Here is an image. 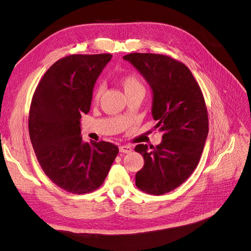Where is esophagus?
<instances>
[{
    "label": "esophagus",
    "mask_w": 251,
    "mask_h": 251,
    "mask_svg": "<svg viewBox=\"0 0 251 251\" xmlns=\"http://www.w3.org/2000/svg\"><path fill=\"white\" fill-rule=\"evenodd\" d=\"M131 151H133V148H131V146H129V145L120 146V151L123 152V154H128V152H130Z\"/></svg>",
    "instance_id": "obj_1"
}]
</instances>
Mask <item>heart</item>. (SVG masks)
<instances>
[{
	"mask_svg": "<svg viewBox=\"0 0 251 251\" xmlns=\"http://www.w3.org/2000/svg\"><path fill=\"white\" fill-rule=\"evenodd\" d=\"M121 82H122L123 87H124L125 93L129 91H134V90H144L141 80H139L137 78V76L134 74L124 75L122 77ZM101 92H103V86H101V85H97V86L94 88V92H93V100H99L101 95Z\"/></svg>",
	"mask_w": 251,
	"mask_h": 251,
	"instance_id": "obj_1",
	"label": "heart"
}]
</instances>
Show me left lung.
<instances>
[{
	"mask_svg": "<svg viewBox=\"0 0 251 251\" xmlns=\"http://www.w3.org/2000/svg\"><path fill=\"white\" fill-rule=\"evenodd\" d=\"M123 58L150 85L151 115L164 133L152 151L144 144L135 147L145 160L135 176L136 186L151 195L166 194L192 175L201 159L208 136L205 100L192 72L176 59L151 53H131Z\"/></svg>",
	"mask_w": 251,
	"mask_h": 251,
	"instance_id": "left-lung-1",
	"label": "left lung"
}]
</instances>
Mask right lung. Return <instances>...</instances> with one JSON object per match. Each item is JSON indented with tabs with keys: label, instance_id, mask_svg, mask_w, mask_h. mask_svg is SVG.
<instances>
[{
	"label": "right lung",
	"instance_id": "obj_1",
	"mask_svg": "<svg viewBox=\"0 0 251 251\" xmlns=\"http://www.w3.org/2000/svg\"><path fill=\"white\" fill-rule=\"evenodd\" d=\"M110 58L77 54L58 59L33 95L28 130L34 151L45 175L70 193L99 188L118 154L114 144H88L80 136V117L90 112L95 83Z\"/></svg>",
	"mask_w": 251,
	"mask_h": 251
}]
</instances>
